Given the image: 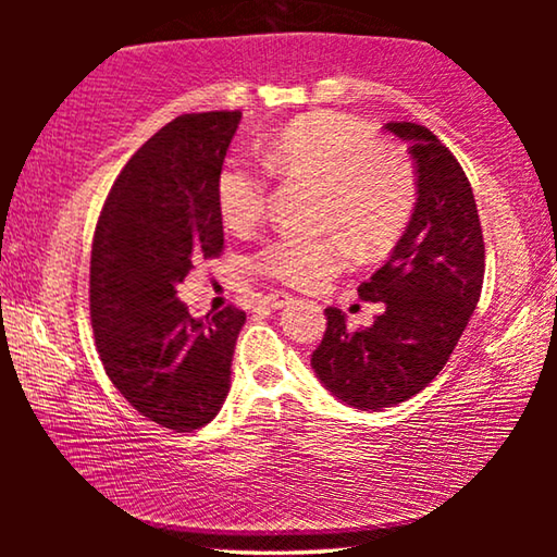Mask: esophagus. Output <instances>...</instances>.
<instances>
[{
  "label": "esophagus",
  "mask_w": 557,
  "mask_h": 557,
  "mask_svg": "<svg viewBox=\"0 0 557 557\" xmlns=\"http://www.w3.org/2000/svg\"><path fill=\"white\" fill-rule=\"evenodd\" d=\"M289 295H285V292H270V295H265L262 297V305H268L270 309H280V307H285V305H289Z\"/></svg>",
  "instance_id": "obj_1"
}]
</instances>
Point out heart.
Listing matches in <instances>:
<instances>
[{
	"mask_svg": "<svg viewBox=\"0 0 557 557\" xmlns=\"http://www.w3.org/2000/svg\"><path fill=\"white\" fill-rule=\"evenodd\" d=\"M270 169L324 186L319 225L344 233L361 252L383 250L398 238L414 209V176L400 157L383 152L375 132L354 117L322 112L292 122L270 145ZM225 225L248 231L268 206L262 172L231 159L215 182ZM338 238L285 233L256 256V268L289 287H314L344 265Z\"/></svg>",
	"mask_w": 557,
	"mask_h": 557,
	"instance_id": "1",
	"label": "heart"
}]
</instances>
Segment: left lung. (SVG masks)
<instances>
[{
  "label": "left lung",
  "instance_id": "8db88e82",
  "mask_svg": "<svg viewBox=\"0 0 557 557\" xmlns=\"http://www.w3.org/2000/svg\"><path fill=\"white\" fill-rule=\"evenodd\" d=\"M385 129L408 143L418 174L410 223L385 265L358 287V297L383 301L385 312L351 332L342 309H324L326 332L312 354L326 391L358 410L393 408L428 388L484 282V235L465 169L425 125L388 122Z\"/></svg>",
  "mask_w": 557,
  "mask_h": 557
}]
</instances>
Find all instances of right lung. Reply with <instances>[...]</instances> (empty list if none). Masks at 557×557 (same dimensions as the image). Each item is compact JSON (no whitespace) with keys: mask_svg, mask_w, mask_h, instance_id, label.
<instances>
[{"mask_svg":"<svg viewBox=\"0 0 557 557\" xmlns=\"http://www.w3.org/2000/svg\"><path fill=\"white\" fill-rule=\"evenodd\" d=\"M240 112H194L157 132L112 184L92 235L90 324L108 379L174 432L203 428L231 391L245 312L194 319L176 297L196 260L223 252L215 182Z\"/></svg>","mask_w":557,"mask_h":557,"instance_id":"right-lung-1","label":"right lung"}]
</instances>
